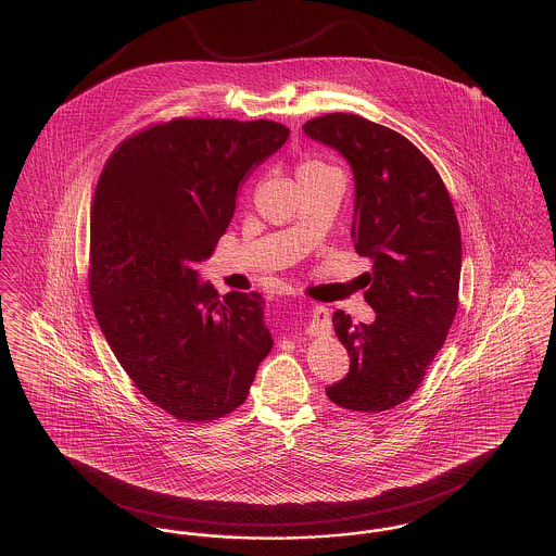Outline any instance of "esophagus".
Segmentation results:
<instances>
[{
  "instance_id": "obj_1",
  "label": "esophagus",
  "mask_w": 556,
  "mask_h": 556,
  "mask_svg": "<svg viewBox=\"0 0 556 556\" xmlns=\"http://www.w3.org/2000/svg\"><path fill=\"white\" fill-rule=\"evenodd\" d=\"M331 331V315H329V308L325 306H317L313 308L311 313V323L306 327V333L308 336H325Z\"/></svg>"
}]
</instances>
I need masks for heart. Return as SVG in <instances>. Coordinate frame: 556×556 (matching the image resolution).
<instances>
[{
    "mask_svg": "<svg viewBox=\"0 0 556 556\" xmlns=\"http://www.w3.org/2000/svg\"><path fill=\"white\" fill-rule=\"evenodd\" d=\"M315 170H331V166L325 164L323 160L317 159L304 160V162L298 166V173H315Z\"/></svg>",
    "mask_w": 556,
    "mask_h": 556,
    "instance_id": "b5f03b06",
    "label": "heart"
}]
</instances>
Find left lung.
<instances>
[{
	"label": "left lung",
	"mask_w": 556,
	"mask_h": 556,
	"mask_svg": "<svg viewBox=\"0 0 556 556\" xmlns=\"http://www.w3.org/2000/svg\"><path fill=\"white\" fill-rule=\"evenodd\" d=\"M302 129L350 162L352 239L372 261L365 300L375 320L356 325L344 311L333 313L350 370L327 396L348 410H390L415 394L456 315V212L435 166L394 129L344 112L311 118Z\"/></svg>",
	"instance_id": "8db88e82"
}]
</instances>
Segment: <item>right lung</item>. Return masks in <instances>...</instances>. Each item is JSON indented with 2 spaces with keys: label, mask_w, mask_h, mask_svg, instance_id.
Here are the masks:
<instances>
[{
  "label": "right lung",
  "mask_w": 556,
  "mask_h": 556,
  "mask_svg": "<svg viewBox=\"0 0 556 556\" xmlns=\"http://www.w3.org/2000/svg\"><path fill=\"white\" fill-rule=\"evenodd\" d=\"M290 129L275 121L173 118L127 137L93 195V313L137 390L184 424L245 402L273 348L263 298L198 283L248 170Z\"/></svg>",
  "instance_id": "add662e5"
}]
</instances>
